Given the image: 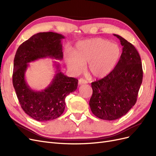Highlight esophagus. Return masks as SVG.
Listing matches in <instances>:
<instances>
[{
  "instance_id": "1",
  "label": "esophagus",
  "mask_w": 156,
  "mask_h": 156,
  "mask_svg": "<svg viewBox=\"0 0 156 156\" xmlns=\"http://www.w3.org/2000/svg\"><path fill=\"white\" fill-rule=\"evenodd\" d=\"M87 81H86L85 79H80L79 80V84H80V85H81V84H87Z\"/></svg>"
}]
</instances>
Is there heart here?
Here are the masks:
<instances>
[{"mask_svg": "<svg viewBox=\"0 0 156 156\" xmlns=\"http://www.w3.org/2000/svg\"><path fill=\"white\" fill-rule=\"evenodd\" d=\"M122 51L120 46L109 41L94 38L81 41L75 46L73 52L66 54L68 68L75 74L81 73L88 64L87 72L96 79L109 75L119 63Z\"/></svg>", "mask_w": 156, "mask_h": 156, "instance_id": "1", "label": "heart"}]
</instances>
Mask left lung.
<instances>
[{
  "instance_id": "left-lung-1",
  "label": "left lung",
  "mask_w": 156,
  "mask_h": 156,
  "mask_svg": "<svg viewBox=\"0 0 156 156\" xmlns=\"http://www.w3.org/2000/svg\"><path fill=\"white\" fill-rule=\"evenodd\" d=\"M114 36L123 47L121 57L108 76L91 83L93 93L89 101L93 114L105 120L119 119L134 106L143 81L138 51L122 36Z\"/></svg>"
}]
</instances>
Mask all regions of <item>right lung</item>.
<instances>
[{
    "mask_svg": "<svg viewBox=\"0 0 156 156\" xmlns=\"http://www.w3.org/2000/svg\"><path fill=\"white\" fill-rule=\"evenodd\" d=\"M58 33L40 32L31 36L19 47L13 61V85L21 108L33 119L46 122L57 119L65 108V99L78 86V80L60 72L56 62V73L49 86L41 91L32 90L27 84L25 73L29 64L44 58H63L62 41Z\"/></svg>",
    "mask_w": 156,
    "mask_h": 156,
    "instance_id": "1",
    "label": "right lung"
}]
</instances>
